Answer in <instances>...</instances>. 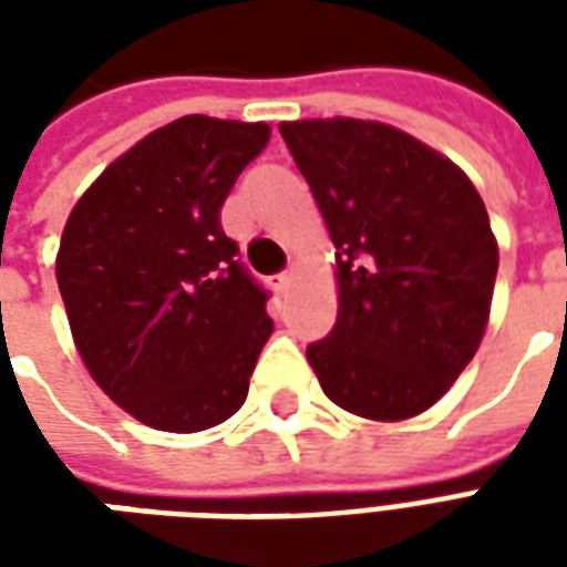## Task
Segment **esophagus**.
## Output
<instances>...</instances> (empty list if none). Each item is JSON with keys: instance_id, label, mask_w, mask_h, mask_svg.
<instances>
[{"instance_id": "1", "label": "esophagus", "mask_w": 567, "mask_h": 567, "mask_svg": "<svg viewBox=\"0 0 567 567\" xmlns=\"http://www.w3.org/2000/svg\"><path fill=\"white\" fill-rule=\"evenodd\" d=\"M295 270H285L279 272V276H272V285H276V291H288L291 285H295Z\"/></svg>"}]
</instances>
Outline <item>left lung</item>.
I'll use <instances>...</instances> for the list:
<instances>
[{
	"instance_id": "left-lung-1",
	"label": "left lung",
	"mask_w": 567,
	"mask_h": 567,
	"mask_svg": "<svg viewBox=\"0 0 567 567\" xmlns=\"http://www.w3.org/2000/svg\"><path fill=\"white\" fill-rule=\"evenodd\" d=\"M337 248V321L307 349L333 404L404 422L450 392L486 333L498 243L474 182L380 121H282Z\"/></svg>"
}]
</instances>
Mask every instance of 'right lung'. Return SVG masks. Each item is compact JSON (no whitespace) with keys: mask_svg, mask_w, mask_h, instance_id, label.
<instances>
[{"mask_svg":"<svg viewBox=\"0 0 567 567\" xmlns=\"http://www.w3.org/2000/svg\"><path fill=\"white\" fill-rule=\"evenodd\" d=\"M270 124L185 115L103 169L69 212L56 285L93 382L142 425L194 434L246 404L272 319L221 230Z\"/></svg>","mask_w":567,"mask_h":567,"instance_id":"add662e5","label":"right lung"}]
</instances>
